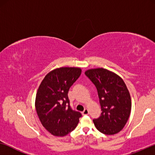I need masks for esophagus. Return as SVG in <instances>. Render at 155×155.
Here are the masks:
<instances>
[{
	"label": "esophagus",
	"mask_w": 155,
	"mask_h": 155,
	"mask_svg": "<svg viewBox=\"0 0 155 155\" xmlns=\"http://www.w3.org/2000/svg\"><path fill=\"white\" fill-rule=\"evenodd\" d=\"M89 113H90V112H89V110L87 109H85L83 111H82V114H83V115H88Z\"/></svg>",
	"instance_id": "34e87169"
}]
</instances>
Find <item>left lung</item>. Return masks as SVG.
<instances>
[{
	"label": "left lung",
	"mask_w": 155,
	"mask_h": 155,
	"mask_svg": "<svg viewBox=\"0 0 155 155\" xmlns=\"http://www.w3.org/2000/svg\"><path fill=\"white\" fill-rule=\"evenodd\" d=\"M85 75L96 87L101 114L93 120L99 132L114 135L124 128L131 110V99L127 87L116 74L104 68L87 71Z\"/></svg>",
	"instance_id": "8db88e82"
}]
</instances>
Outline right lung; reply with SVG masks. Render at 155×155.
Segmentation results:
<instances>
[{"label":"right lung","instance_id":"1","mask_svg":"<svg viewBox=\"0 0 155 155\" xmlns=\"http://www.w3.org/2000/svg\"><path fill=\"white\" fill-rule=\"evenodd\" d=\"M79 68H60L42 80L36 95L35 107L43 126L55 136H65L78 126L80 112L73 110L69 89L81 74Z\"/></svg>","mask_w":155,"mask_h":155}]
</instances>
